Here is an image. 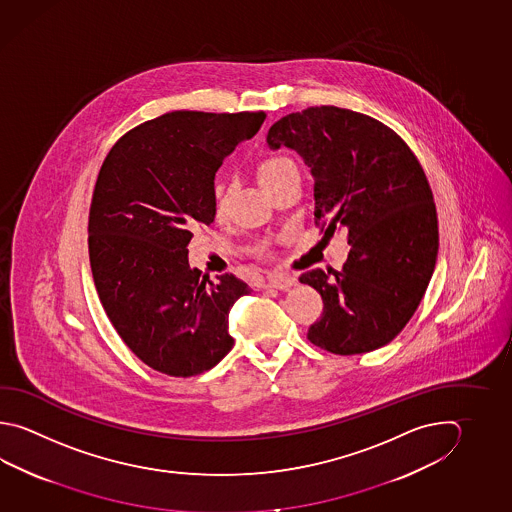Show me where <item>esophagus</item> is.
Wrapping results in <instances>:
<instances>
[{"label":"esophagus","instance_id":"obj_1","mask_svg":"<svg viewBox=\"0 0 512 512\" xmlns=\"http://www.w3.org/2000/svg\"><path fill=\"white\" fill-rule=\"evenodd\" d=\"M293 286H297V279L291 277V275H284V273L270 275L268 280H266V284H264V288H273V290H288V288H293Z\"/></svg>","mask_w":512,"mask_h":512}]
</instances>
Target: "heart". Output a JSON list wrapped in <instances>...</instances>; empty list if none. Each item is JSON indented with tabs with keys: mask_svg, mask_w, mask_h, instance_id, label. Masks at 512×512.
I'll return each mask as SVG.
<instances>
[{
	"mask_svg": "<svg viewBox=\"0 0 512 512\" xmlns=\"http://www.w3.org/2000/svg\"><path fill=\"white\" fill-rule=\"evenodd\" d=\"M293 168H297V166L291 161L290 157H284V155L270 157V159L264 161L261 168H259V179H261V183L266 186V184L275 181L277 177H280L284 172H288V170H293ZM226 206H228L226 190H224L222 184H217V186H215V215L222 217V215L226 213ZM268 248H270V242L262 241L261 244H257L255 251L264 253V251H268Z\"/></svg>",
	"mask_w": 512,
	"mask_h": 512,
	"instance_id": "obj_1",
	"label": "heart"
}]
</instances>
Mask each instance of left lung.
I'll use <instances>...</instances> for the list:
<instances>
[{"mask_svg":"<svg viewBox=\"0 0 512 512\" xmlns=\"http://www.w3.org/2000/svg\"><path fill=\"white\" fill-rule=\"evenodd\" d=\"M268 146L295 150L315 181V224L348 230L342 271L311 270L324 313L309 342L335 355L382 348L415 315L433 277L438 219L422 166L404 139L373 117L311 107L271 125Z\"/></svg>","mask_w":512,"mask_h":512,"instance_id":"obj_1","label":"left lung"}]
</instances>
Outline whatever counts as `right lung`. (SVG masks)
I'll return each mask as SVG.
<instances>
[{
	"mask_svg": "<svg viewBox=\"0 0 512 512\" xmlns=\"http://www.w3.org/2000/svg\"><path fill=\"white\" fill-rule=\"evenodd\" d=\"M264 112L179 110L123 135L97 175L88 255L97 295L135 357L170 377L217 366L233 348L228 315L251 293L188 264L193 232L215 219V172Z\"/></svg>",
	"mask_w": 512,
	"mask_h": 512,
	"instance_id": "1",
	"label": "right lung"
}]
</instances>
